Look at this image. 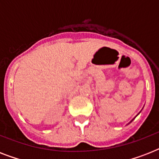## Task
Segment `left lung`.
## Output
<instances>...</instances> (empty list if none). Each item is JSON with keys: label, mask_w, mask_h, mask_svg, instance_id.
<instances>
[{"label": "left lung", "mask_w": 159, "mask_h": 159, "mask_svg": "<svg viewBox=\"0 0 159 159\" xmlns=\"http://www.w3.org/2000/svg\"><path fill=\"white\" fill-rule=\"evenodd\" d=\"M142 110H143V109H142ZM140 112H141V111H140ZM140 112H139V113H140ZM139 114H138V115H139ZM138 115H137V116H138ZM136 116H135V117H136ZM135 117H134V118H135ZM134 119H133V120H130V122H129V123H128V124H127V125H129V124H130V123H131V122H132V121H133V120H134Z\"/></svg>", "instance_id": "left-lung-1"}]
</instances>
